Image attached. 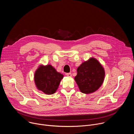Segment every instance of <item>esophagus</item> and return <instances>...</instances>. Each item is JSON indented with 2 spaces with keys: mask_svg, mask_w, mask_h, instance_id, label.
<instances>
[{
  "mask_svg": "<svg viewBox=\"0 0 134 134\" xmlns=\"http://www.w3.org/2000/svg\"><path fill=\"white\" fill-rule=\"evenodd\" d=\"M66 75L67 76H68V77H71L72 75H71V74L70 72H69V73H67L66 74Z\"/></svg>",
  "mask_w": 134,
  "mask_h": 134,
  "instance_id": "34e87169",
  "label": "esophagus"
}]
</instances>
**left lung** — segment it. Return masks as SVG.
<instances>
[{
	"mask_svg": "<svg viewBox=\"0 0 134 134\" xmlns=\"http://www.w3.org/2000/svg\"><path fill=\"white\" fill-rule=\"evenodd\" d=\"M77 71L74 80L83 93H93L100 88L103 82L104 69L94 58H91L83 63L77 68Z\"/></svg>",
	"mask_w": 134,
	"mask_h": 134,
	"instance_id": "obj_1",
	"label": "left lung"
}]
</instances>
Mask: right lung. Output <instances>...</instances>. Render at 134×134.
<instances>
[{
	"label": "right lung",
	"mask_w": 134,
	"mask_h": 134,
	"mask_svg": "<svg viewBox=\"0 0 134 134\" xmlns=\"http://www.w3.org/2000/svg\"><path fill=\"white\" fill-rule=\"evenodd\" d=\"M34 80L37 88L44 93L51 95L58 89L64 75L57 72L50 65H40L36 70Z\"/></svg>",
	"instance_id": "right-lung-1"
}]
</instances>
